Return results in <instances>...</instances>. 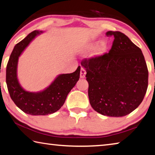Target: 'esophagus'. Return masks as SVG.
Wrapping results in <instances>:
<instances>
[{
    "instance_id": "1",
    "label": "esophagus",
    "mask_w": 155,
    "mask_h": 155,
    "mask_svg": "<svg viewBox=\"0 0 155 155\" xmlns=\"http://www.w3.org/2000/svg\"><path fill=\"white\" fill-rule=\"evenodd\" d=\"M85 75H86V70L85 69L83 68V67H81V73H80V77L81 78H84L85 77Z\"/></svg>"
}]
</instances>
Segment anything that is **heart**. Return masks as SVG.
Here are the masks:
<instances>
[{
	"instance_id": "obj_1",
	"label": "heart",
	"mask_w": 155,
	"mask_h": 155,
	"mask_svg": "<svg viewBox=\"0 0 155 155\" xmlns=\"http://www.w3.org/2000/svg\"><path fill=\"white\" fill-rule=\"evenodd\" d=\"M108 44L106 41H102L100 43V41H95L87 44L85 47L84 50L85 51H92L95 48L94 51V55L95 56H102L108 51Z\"/></svg>"
}]
</instances>
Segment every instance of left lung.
I'll use <instances>...</instances> for the list:
<instances>
[{
    "label": "left lung",
    "mask_w": 155,
    "mask_h": 155,
    "mask_svg": "<svg viewBox=\"0 0 155 155\" xmlns=\"http://www.w3.org/2000/svg\"><path fill=\"white\" fill-rule=\"evenodd\" d=\"M114 36L111 49L102 56L84 59L89 102L105 116L120 117L142 103L148 87V71L144 55L124 34L108 31Z\"/></svg>",
    "instance_id": "1"
}]
</instances>
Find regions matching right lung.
<instances>
[{
    "label": "right lung",
    "instance_id": "1",
    "mask_svg": "<svg viewBox=\"0 0 155 155\" xmlns=\"http://www.w3.org/2000/svg\"><path fill=\"white\" fill-rule=\"evenodd\" d=\"M43 33L35 30L14 47L6 69V83L11 98L25 113L31 115H47L60 110L66 97L80 77V66L70 74H61L43 91L29 92L24 90L17 77L19 57L36 36Z\"/></svg>",
    "mask_w": 155,
    "mask_h": 155
}]
</instances>
